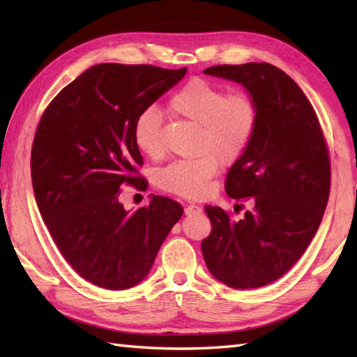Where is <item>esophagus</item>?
I'll return each mask as SVG.
<instances>
[{
    "label": "esophagus",
    "instance_id": "obj_1",
    "mask_svg": "<svg viewBox=\"0 0 357 357\" xmlns=\"http://www.w3.org/2000/svg\"><path fill=\"white\" fill-rule=\"evenodd\" d=\"M184 211H185V215H195V213H201V211H202V207L196 206V204H190V206H187V207L184 208Z\"/></svg>",
    "mask_w": 357,
    "mask_h": 357
}]
</instances>
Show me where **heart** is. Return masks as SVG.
<instances>
[{"label": "heart", "instance_id": "b5f03b06", "mask_svg": "<svg viewBox=\"0 0 357 357\" xmlns=\"http://www.w3.org/2000/svg\"><path fill=\"white\" fill-rule=\"evenodd\" d=\"M169 110L199 126L198 155L167 165L159 172V185L185 198H201L221 164L244 155L256 130L257 107L247 93L225 95L221 86L196 78L172 95ZM133 138L144 155L153 159L162 155L161 115L155 109L144 110L136 118Z\"/></svg>", "mask_w": 357, "mask_h": 357}]
</instances>
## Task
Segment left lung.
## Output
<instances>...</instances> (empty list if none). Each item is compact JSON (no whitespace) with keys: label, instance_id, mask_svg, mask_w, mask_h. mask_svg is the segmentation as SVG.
Wrapping results in <instances>:
<instances>
[{"label":"left lung","instance_id":"obj_1","mask_svg":"<svg viewBox=\"0 0 357 357\" xmlns=\"http://www.w3.org/2000/svg\"><path fill=\"white\" fill-rule=\"evenodd\" d=\"M206 75L238 82L257 107L252 142L227 174L233 199L253 208L231 221L206 206L211 231L201 250L208 271L231 288L275 282L319 229L330 195V158L316 112L301 87L268 63L215 66Z\"/></svg>","mask_w":357,"mask_h":357}]
</instances>
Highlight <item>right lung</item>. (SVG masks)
I'll list each match as a JSON object with an SVG mask.
<instances>
[{
  "label": "right lung",
  "instance_id": "obj_1",
  "mask_svg": "<svg viewBox=\"0 0 357 357\" xmlns=\"http://www.w3.org/2000/svg\"><path fill=\"white\" fill-rule=\"evenodd\" d=\"M155 66L104 63L66 86L38 124L30 170L43 221L72 268L107 290H127L149 275L184 210L164 196L133 213L119 188L142 190L135 121L184 78Z\"/></svg>",
  "mask_w": 357,
  "mask_h": 357
}]
</instances>
